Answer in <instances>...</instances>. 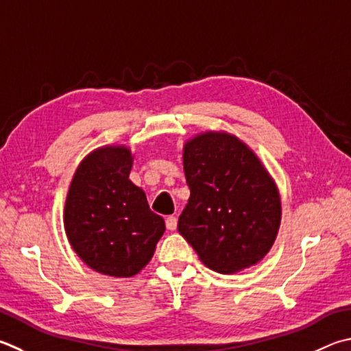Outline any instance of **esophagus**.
I'll use <instances>...</instances> for the list:
<instances>
[{"instance_id": "esophagus-1", "label": "esophagus", "mask_w": 351, "mask_h": 351, "mask_svg": "<svg viewBox=\"0 0 351 351\" xmlns=\"http://www.w3.org/2000/svg\"><path fill=\"white\" fill-rule=\"evenodd\" d=\"M176 226H178L176 216H167V218H165V227H167V230H176Z\"/></svg>"}]
</instances>
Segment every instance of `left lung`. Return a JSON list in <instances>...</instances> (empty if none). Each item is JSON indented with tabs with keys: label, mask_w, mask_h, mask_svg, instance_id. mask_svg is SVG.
I'll return each instance as SVG.
<instances>
[{
	"label": "left lung",
	"mask_w": 351,
	"mask_h": 351,
	"mask_svg": "<svg viewBox=\"0 0 351 351\" xmlns=\"http://www.w3.org/2000/svg\"><path fill=\"white\" fill-rule=\"evenodd\" d=\"M189 202L178 232L204 264L234 273L259 263L275 242L281 201L275 182L238 138L208 132L184 145Z\"/></svg>",
	"instance_id": "left-lung-1"
}]
</instances>
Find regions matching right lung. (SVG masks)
<instances>
[{"mask_svg":"<svg viewBox=\"0 0 351 351\" xmlns=\"http://www.w3.org/2000/svg\"><path fill=\"white\" fill-rule=\"evenodd\" d=\"M130 150L104 147L80 164L69 189L64 227L76 254L107 276L136 275L165 230L141 189L129 180Z\"/></svg>","mask_w":351,"mask_h":351,"instance_id":"1","label":"right lung"}]
</instances>
